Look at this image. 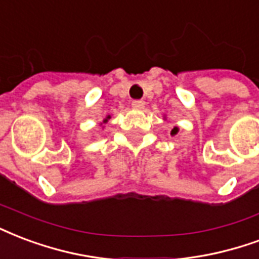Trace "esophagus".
Returning <instances> with one entry per match:
<instances>
[{"instance_id": "esophagus-1", "label": "esophagus", "mask_w": 259, "mask_h": 259, "mask_svg": "<svg viewBox=\"0 0 259 259\" xmlns=\"http://www.w3.org/2000/svg\"><path fill=\"white\" fill-rule=\"evenodd\" d=\"M144 105H145L144 100H133L132 101V107H133V108H137V110L144 108Z\"/></svg>"}]
</instances>
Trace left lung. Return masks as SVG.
I'll return each instance as SVG.
<instances>
[{
	"label": "left lung",
	"mask_w": 259,
	"mask_h": 259,
	"mask_svg": "<svg viewBox=\"0 0 259 259\" xmlns=\"http://www.w3.org/2000/svg\"><path fill=\"white\" fill-rule=\"evenodd\" d=\"M177 132H178V129L177 127H174L173 130H171V136H174V135H177Z\"/></svg>",
	"instance_id": "obj_1"
}]
</instances>
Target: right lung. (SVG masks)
I'll return each mask as SVG.
<instances>
[{"instance_id": "right-lung-1", "label": "right lung", "mask_w": 259, "mask_h": 259, "mask_svg": "<svg viewBox=\"0 0 259 259\" xmlns=\"http://www.w3.org/2000/svg\"><path fill=\"white\" fill-rule=\"evenodd\" d=\"M108 118H110V116H107V119H104V123L107 122V120H108Z\"/></svg>"}]
</instances>
